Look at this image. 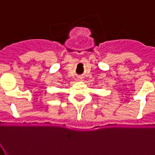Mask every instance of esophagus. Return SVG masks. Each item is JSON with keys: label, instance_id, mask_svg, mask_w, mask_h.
<instances>
[{"label": "esophagus", "instance_id": "obj_1", "mask_svg": "<svg viewBox=\"0 0 155 155\" xmlns=\"http://www.w3.org/2000/svg\"><path fill=\"white\" fill-rule=\"evenodd\" d=\"M79 80H80V81L83 80V77H82V76H79Z\"/></svg>", "mask_w": 155, "mask_h": 155}]
</instances>
